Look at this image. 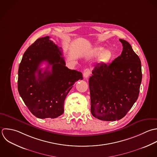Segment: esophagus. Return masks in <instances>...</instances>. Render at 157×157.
Masks as SVG:
<instances>
[{"mask_svg":"<svg viewBox=\"0 0 157 157\" xmlns=\"http://www.w3.org/2000/svg\"><path fill=\"white\" fill-rule=\"evenodd\" d=\"M90 75V70L89 68H86L84 70L83 72V76L84 77V78H89V76Z\"/></svg>","mask_w":157,"mask_h":157,"instance_id":"obj_1","label":"esophagus"}]
</instances>
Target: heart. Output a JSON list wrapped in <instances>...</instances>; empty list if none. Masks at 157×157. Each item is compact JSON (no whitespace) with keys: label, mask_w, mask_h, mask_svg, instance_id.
Returning <instances> with one entry per match:
<instances>
[{"label":"heart","mask_w":157,"mask_h":157,"mask_svg":"<svg viewBox=\"0 0 157 157\" xmlns=\"http://www.w3.org/2000/svg\"><path fill=\"white\" fill-rule=\"evenodd\" d=\"M92 54L95 56H100V60L101 62H107L112 57V52L109 50L105 51V48L101 46L97 47L92 51Z\"/></svg>","instance_id":"b5f03b06"}]
</instances>
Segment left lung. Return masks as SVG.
I'll return each mask as SVG.
<instances>
[{
    "instance_id": "obj_1",
    "label": "left lung",
    "mask_w": 157,
    "mask_h": 157,
    "mask_svg": "<svg viewBox=\"0 0 157 157\" xmlns=\"http://www.w3.org/2000/svg\"><path fill=\"white\" fill-rule=\"evenodd\" d=\"M119 40L123 46L121 55L109 65H96L89 81L91 113L101 121L123 118L140 94L142 81L140 59L128 41Z\"/></svg>"
}]
</instances>
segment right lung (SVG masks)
<instances>
[{"label":"right lung","mask_w":157,"mask_h":157,"mask_svg":"<svg viewBox=\"0 0 157 157\" xmlns=\"http://www.w3.org/2000/svg\"><path fill=\"white\" fill-rule=\"evenodd\" d=\"M49 38H38L27 49L18 70L19 94L29 111L40 119L61 116L67 94L75 82L83 79L82 73L65 66L62 48ZM43 61L48 63L43 72L39 68Z\"/></svg>","instance_id":"add662e5"}]
</instances>
